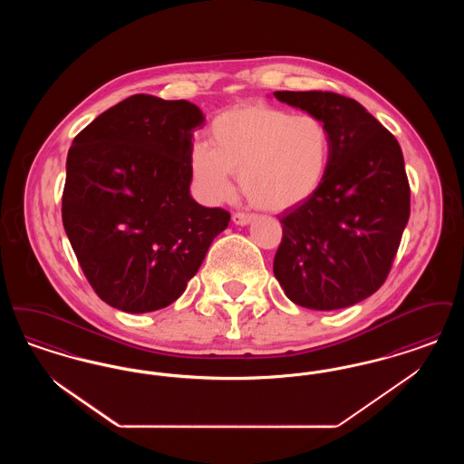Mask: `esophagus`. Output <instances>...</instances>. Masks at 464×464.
Segmentation results:
<instances>
[{
    "instance_id": "1",
    "label": "esophagus",
    "mask_w": 464,
    "mask_h": 464,
    "mask_svg": "<svg viewBox=\"0 0 464 464\" xmlns=\"http://www.w3.org/2000/svg\"><path fill=\"white\" fill-rule=\"evenodd\" d=\"M252 221H254L252 214H245V212H235L233 214V222L238 224V226H246V224H250Z\"/></svg>"
}]
</instances>
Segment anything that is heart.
I'll return each instance as SVG.
<instances>
[{"label":"heart","instance_id":"1","mask_svg":"<svg viewBox=\"0 0 464 464\" xmlns=\"http://www.w3.org/2000/svg\"><path fill=\"white\" fill-rule=\"evenodd\" d=\"M210 142L191 148L189 167L199 191L221 201L235 189V174L246 199L282 212L311 198L331 163V133L313 114L250 102L218 114Z\"/></svg>","mask_w":464,"mask_h":464}]
</instances>
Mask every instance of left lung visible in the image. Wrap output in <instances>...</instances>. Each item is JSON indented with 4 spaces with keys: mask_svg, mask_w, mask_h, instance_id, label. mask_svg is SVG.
Wrapping results in <instances>:
<instances>
[{
    "mask_svg": "<svg viewBox=\"0 0 464 464\" xmlns=\"http://www.w3.org/2000/svg\"><path fill=\"white\" fill-rule=\"evenodd\" d=\"M320 118L331 163L316 193L280 219L273 271L303 308H348L386 282L411 216V188L395 135L353 99L322 90L275 92Z\"/></svg>",
    "mask_w": 464,
    "mask_h": 464,
    "instance_id": "1",
    "label": "left lung"
}]
</instances>
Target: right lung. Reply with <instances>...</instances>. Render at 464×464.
<instances>
[{
    "label": "right lung",
    "mask_w": 464,
    "mask_h": 464,
    "mask_svg": "<svg viewBox=\"0 0 464 464\" xmlns=\"http://www.w3.org/2000/svg\"><path fill=\"white\" fill-rule=\"evenodd\" d=\"M188 101L137 93L97 116L69 148L63 222L95 294L127 313L172 304L231 219L189 195Z\"/></svg>",
    "instance_id": "obj_1"
}]
</instances>
